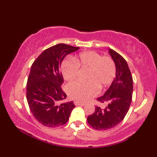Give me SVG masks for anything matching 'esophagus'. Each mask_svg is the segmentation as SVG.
<instances>
[{"label":"esophagus","mask_w":157,"mask_h":157,"mask_svg":"<svg viewBox=\"0 0 157 157\" xmlns=\"http://www.w3.org/2000/svg\"><path fill=\"white\" fill-rule=\"evenodd\" d=\"M74 104L75 106H84V103H81V102H74Z\"/></svg>","instance_id":"obj_1"}]
</instances>
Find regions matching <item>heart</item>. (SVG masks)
Masks as SVG:
<instances>
[{
	"instance_id": "obj_1",
	"label": "heart",
	"mask_w": 157,
	"mask_h": 157,
	"mask_svg": "<svg viewBox=\"0 0 157 157\" xmlns=\"http://www.w3.org/2000/svg\"><path fill=\"white\" fill-rule=\"evenodd\" d=\"M79 68L88 69L86 79L87 82H73L67 86L69 97L77 102H84L94 97L99 92L111 84L116 74V65L109 56H102L95 51L83 52L73 59L63 60L61 69L63 78L67 81L77 78Z\"/></svg>"
}]
</instances>
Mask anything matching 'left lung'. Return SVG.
<instances>
[{
    "mask_svg": "<svg viewBox=\"0 0 157 157\" xmlns=\"http://www.w3.org/2000/svg\"><path fill=\"white\" fill-rule=\"evenodd\" d=\"M116 65V76L105 94L97 101L105 105L104 109L95 106V111L87 118L88 123L96 130L114 128L124 119L131 105L133 79L126 61L119 53L109 49Z\"/></svg>",
    "mask_w": 157,
    "mask_h": 157,
    "instance_id": "left-lung-1",
    "label": "left lung"
}]
</instances>
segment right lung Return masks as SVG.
Returning a JSON list of instances; mask_svg holds the SVG:
<instances>
[{"mask_svg": "<svg viewBox=\"0 0 157 157\" xmlns=\"http://www.w3.org/2000/svg\"><path fill=\"white\" fill-rule=\"evenodd\" d=\"M79 48L56 44L44 50L32 63L26 97L30 111L43 125L56 128L65 125L75 107L73 101L62 102L67 95L61 86L63 78L60 67L65 56Z\"/></svg>", "mask_w": 157, "mask_h": 157, "instance_id": "right-lung-1", "label": "right lung"}]
</instances>
